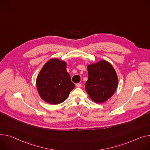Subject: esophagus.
<instances>
[{"instance_id": "obj_1", "label": "esophagus", "mask_w": 150, "mask_h": 150, "mask_svg": "<svg viewBox=\"0 0 150 150\" xmlns=\"http://www.w3.org/2000/svg\"><path fill=\"white\" fill-rule=\"evenodd\" d=\"M76 86L77 87H78V88H81V84H80V83H77V84L76 85Z\"/></svg>"}]
</instances>
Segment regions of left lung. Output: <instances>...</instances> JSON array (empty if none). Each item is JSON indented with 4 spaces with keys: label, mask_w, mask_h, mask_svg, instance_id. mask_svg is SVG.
<instances>
[{
    "label": "left lung",
    "mask_w": 150,
    "mask_h": 150,
    "mask_svg": "<svg viewBox=\"0 0 150 150\" xmlns=\"http://www.w3.org/2000/svg\"><path fill=\"white\" fill-rule=\"evenodd\" d=\"M88 80L85 89L95 103H103L111 98L118 85V77L112 65L105 60L88 65Z\"/></svg>",
    "instance_id": "8db88e82"
}]
</instances>
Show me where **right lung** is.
Wrapping results in <instances>:
<instances>
[{
	"instance_id": "add662e5",
	"label": "right lung",
	"mask_w": 150,
	"mask_h": 150,
	"mask_svg": "<svg viewBox=\"0 0 150 150\" xmlns=\"http://www.w3.org/2000/svg\"><path fill=\"white\" fill-rule=\"evenodd\" d=\"M67 63L57 58L48 61L41 69L36 79V86L40 98L51 104L64 102L74 89L67 71Z\"/></svg>"
}]
</instances>
